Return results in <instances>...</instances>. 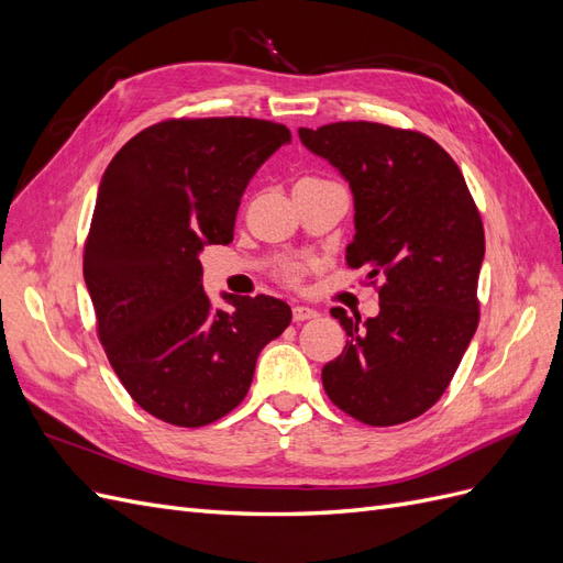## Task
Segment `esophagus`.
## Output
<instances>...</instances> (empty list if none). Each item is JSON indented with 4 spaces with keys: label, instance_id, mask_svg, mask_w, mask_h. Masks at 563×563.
Instances as JSON below:
<instances>
[{
    "label": "esophagus",
    "instance_id": "1",
    "mask_svg": "<svg viewBox=\"0 0 563 563\" xmlns=\"http://www.w3.org/2000/svg\"><path fill=\"white\" fill-rule=\"evenodd\" d=\"M319 312L314 308H308V305H296L294 308V321H308V319H317Z\"/></svg>",
    "mask_w": 563,
    "mask_h": 563
}]
</instances>
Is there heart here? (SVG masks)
<instances>
[{
  "mask_svg": "<svg viewBox=\"0 0 563 563\" xmlns=\"http://www.w3.org/2000/svg\"><path fill=\"white\" fill-rule=\"evenodd\" d=\"M284 279H286L288 284H298V279H300V267H298V265L286 267V269H284Z\"/></svg>",
  "mask_w": 563,
  "mask_h": 563,
  "instance_id": "heart-1",
  "label": "heart"
}]
</instances>
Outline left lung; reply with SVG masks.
Segmentation results:
<instances>
[{
    "mask_svg": "<svg viewBox=\"0 0 563 563\" xmlns=\"http://www.w3.org/2000/svg\"><path fill=\"white\" fill-rule=\"evenodd\" d=\"M298 133L350 183L356 234L345 261L380 298L362 327L331 310L350 340L323 366V389L373 428L408 422L444 395L479 323V209L453 157L420 131L335 122Z\"/></svg>",
    "mask_w": 563,
    "mask_h": 563,
    "instance_id": "obj_1",
    "label": "left lung"
}]
</instances>
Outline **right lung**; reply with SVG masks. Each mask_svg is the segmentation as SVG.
Segmentation results:
<instances>
[{
	"label": "right lung",
	"instance_id": "right-lung-1",
	"mask_svg": "<svg viewBox=\"0 0 563 563\" xmlns=\"http://www.w3.org/2000/svg\"><path fill=\"white\" fill-rule=\"evenodd\" d=\"M291 141L253 117H180L117 152L84 242V282L110 366L143 411L201 428L240 406L261 350L291 323L272 296H228L213 310L199 251L230 244L258 166Z\"/></svg>",
	"mask_w": 563,
	"mask_h": 563
}]
</instances>
